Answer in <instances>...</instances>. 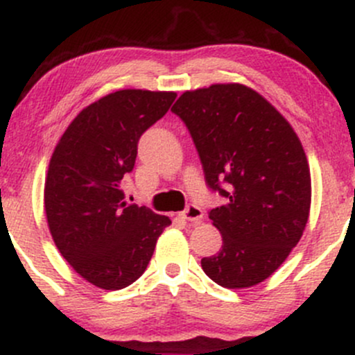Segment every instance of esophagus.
Masks as SVG:
<instances>
[{"label":"esophagus","mask_w":355,"mask_h":355,"mask_svg":"<svg viewBox=\"0 0 355 355\" xmlns=\"http://www.w3.org/2000/svg\"><path fill=\"white\" fill-rule=\"evenodd\" d=\"M181 216L191 223H200L201 218H203V209L196 207V205H188L184 211L181 213Z\"/></svg>","instance_id":"34e87169"}]
</instances>
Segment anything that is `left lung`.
<instances>
[{
    "label": "left lung",
    "mask_w": 355,
    "mask_h": 355,
    "mask_svg": "<svg viewBox=\"0 0 355 355\" xmlns=\"http://www.w3.org/2000/svg\"><path fill=\"white\" fill-rule=\"evenodd\" d=\"M171 112L191 133L208 188L227 200L208 213L223 245L201 268L228 289L262 283L300 242L310 215L298 135L266 98L237 83L186 91Z\"/></svg>",
    "instance_id": "obj_1"
}]
</instances>
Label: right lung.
Listing matches in <instances>:
<instances>
[{"mask_svg": "<svg viewBox=\"0 0 355 355\" xmlns=\"http://www.w3.org/2000/svg\"><path fill=\"white\" fill-rule=\"evenodd\" d=\"M173 91L121 89L86 106L49 164L44 203L57 249L87 283L127 288L147 269L171 220L123 201L142 133L166 115Z\"/></svg>", "mask_w": 355, "mask_h": 355, "instance_id": "obj_1", "label": "right lung"}]
</instances>
